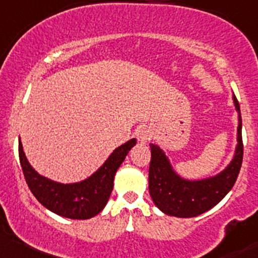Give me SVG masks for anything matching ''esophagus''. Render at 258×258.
Returning a JSON list of instances; mask_svg holds the SVG:
<instances>
[{
  "label": "esophagus",
  "instance_id": "obj_1",
  "mask_svg": "<svg viewBox=\"0 0 258 258\" xmlns=\"http://www.w3.org/2000/svg\"><path fill=\"white\" fill-rule=\"evenodd\" d=\"M153 136H154L153 128H150V127H148V126L141 127V128H139L137 131L138 141L141 143L149 142L151 138H153Z\"/></svg>",
  "mask_w": 258,
  "mask_h": 258
}]
</instances>
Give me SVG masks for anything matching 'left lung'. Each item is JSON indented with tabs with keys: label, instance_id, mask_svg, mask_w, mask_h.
<instances>
[{
	"label": "left lung",
	"instance_id": "8db88e82",
	"mask_svg": "<svg viewBox=\"0 0 258 258\" xmlns=\"http://www.w3.org/2000/svg\"><path fill=\"white\" fill-rule=\"evenodd\" d=\"M233 101L238 110V144L233 160L218 175L202 180L182 179L173 170L162 149L150 144L149 192L161 212L176 218H194L215 207L233 187L243 162L244 149L240 107L235 96Z\"/></svg>",
	"mask_w": 258,
	"mask_h": 258
}]
</instances>
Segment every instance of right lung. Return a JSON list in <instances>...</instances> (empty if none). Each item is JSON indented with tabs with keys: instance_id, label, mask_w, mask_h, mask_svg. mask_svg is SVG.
I'll return each instance as SVG.
<instances>
[{
	"instance_id": "add662e5",
	"label": "right lung",
	"mask_w": 258,
	"mask_h": 258,
	"mask_svg": "<svg viewBox=\"0 0 258 258\" xmlns=\"http://www.w3.org/2000/svg\"><path fill=\"white\" fill-rule=\"evenodd\" d=\"M136 142L133 138L116 148L97 172L76 184H60L39 175L25 156L20 139L19 159L27 186L42 206L63 218L86 220L103 210L113 191L116 170Z\"/></svg>"
}]
</instances>
